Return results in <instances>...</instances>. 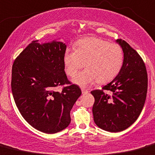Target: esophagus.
<instances>
[{
  "label": "esophagus",
  "mask_w": 155,
  "mask_h": 155,
  "mask_svg": "<svg viewBox=\"0 0 155 155\" xmlns=\"http://www.w3.org/2000/svg\"><path fill=\"white\" fill-rule=\"evenodd\" d=\"M88 92H89V91H88V90H87V89H85V88H82V94H87Z\"/></svg>",
  "instance_id": "obj_1"
}]
</instances>
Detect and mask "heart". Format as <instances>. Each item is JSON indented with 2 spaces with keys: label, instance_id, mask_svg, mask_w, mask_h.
Masks as SVG:
<instances>
[{
  "label": "heart",
  "instance_id": "obj_1",
  "mask_svg": "<svg viewBox=\"0 0 155 155\" xmlns=\"http://www.w3.org/2000/svg\"><path fill=\"white\" fill-rule=\"evenodd\" d=\"M63 61L65 72L71 77L85 65L86 69L73 79L75 84L85 87L96 81L104 84L114 79L123 68L124 54L120 45L90 37L78 41L74 50L67 49Z\"/></svg>",
  "mask_w": 155,
  "mask_h": 155
}]
</instances>
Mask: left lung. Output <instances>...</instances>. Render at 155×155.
<instances>
[{
  "mask_svg": "<svg viewBox=\"0 0 155 155\" xmlns=\"http://www.w3.org/2000/svg\"><path fill=\"white\" fill-rule=\"evenodd\" d=\"M116 42L124 54L121 71L102 90L91 91L95 99L94 122L110 132L123 131L136 121L144 106L148 87L147 71L141 57L124 40Z\"/></svg>",
  "mask_w": 155,
  "mask_h": 155,
  "instance_id": "8db88e82",
  "label": "left lung"
}]
</instances>
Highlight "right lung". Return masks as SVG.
I'll list each match as a JSON object with an SVG mask.
<instances>
[{"instance_id": "1", "label": "right lung", "mask_w": 155, "mask_h": 155, "mask_svg": "<svg viewBox=\"0 0 155 155\" xmlns=\"http://www.w3.org/2000/svg\"><path fill=\"white\" fill-rule=\"evenodd\" d=\"M67 45L59 41L30 43L15 60L12 91L15 102L24 120L38 131L55 134L71 123V110L82 91L71 84L64 72L63 58Z\"/></svg>"}]
</instances>
